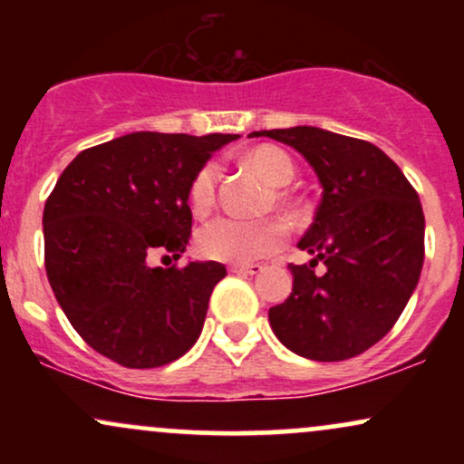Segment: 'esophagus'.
<instances>
[{"mask_svg":"<svg viewBox=\"0 0 464 464\" xmlns=\"http://www.w3.org/2000/svg\"><path fill=\"white\" fill-rule=\"evenodd\" d=\"M228 270L236 275H257V273H262L264 266L262 264H233Z\"/></svg>","mask_w":464,"mask_h":464,"instance_id":"esophagus-1","label":"esophagus"}]
</instances>
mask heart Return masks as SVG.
<instances>
[{"label": "heart", "mask_w": 464, "mask_h": 464, "mask_svg": "<svg viewBox=\"0 0 464 464\" xmlns=\"http://www.w3.org/2000/svg\"><path fill=\"white\" fill-rule=\"evenodd\" d=\"M244 161L253 165L270 185H285L295 177V163L284 150L275 146H257L244 154ZM218 168L207 163L196 172L189 185V205L194 214L205 216L216 205ZM284 222L275 218L246 220L237 216H220L205 225L198 233V248L205 257L228 264H253L276 253L285 242Z\"/></svg>", "instance_id": "1"}]
</instances>
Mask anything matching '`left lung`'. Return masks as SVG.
<instances>
[{
	"instance_id": "1",
	"label": "left lung",
	"mask_w": 464,
	"mask_h": 464,
	"mask_svg": "<svg viewBox=\"0 0 464 464\" xmlns=\"http://www.w3.org/2000/svg\"><path fill=\"white\" fill-rule=\"evenodd\" d=\"M287 143L323 185L312 227L299 242L310 264H290V296L270 307L276 338L303 358L349 360L391 332L419 284L425 218L417 189L372 143L316 126L250 132ZM325 264L316 276L313 266Z\"/></svg>"
}]
</instances>
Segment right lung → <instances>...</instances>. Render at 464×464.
<instances>
[{"label": "right lung", "instance_id": "right-lung-1", "mask_svg": "<svg viewBox=\"0 0 464 464\" xmlns=\"http://www.w3.org/2000/svg\"><path fill=\"white\" fill-rule=\"evenodd\" d=\"M233 140L237 135L130 132L80 152L47 196V279L72 327L104 358L157 369L198 340L227 268L148 262L154 253H185L191 180Z\"/></svg>", "mask_w": 464, "mask_h": 464}]
</instances>
